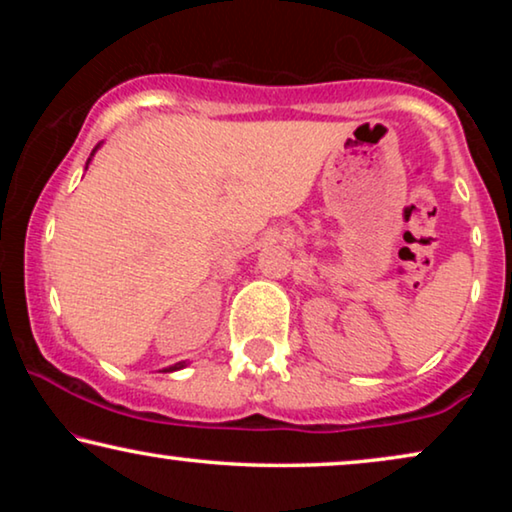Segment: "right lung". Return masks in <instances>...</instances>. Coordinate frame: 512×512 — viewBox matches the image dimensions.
<instances>
[{
	"label": "right lung",
	"mask_w": 512,
	"mask_h": 512,
	"mask_svg": "<svg viewBox=\"0 0 512 512\" xmlns=\"http://www.w3.org/2000/svg\"><path fill=\"white\" fill-rule=\"evenodd\" d=\"M97 149H100V144H97V146H95V149H93V153H95ZM93 153H90V156H93ZM88 163H90V158H88ZM88 163H86V170H88ZM184 366H186V361H181V363H174V366H170V368H165V370H167V373H172V370H179V368H184Z\"/></svg>",
	"instance_id": "add662e5"
}]
</instances>
